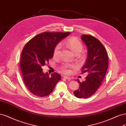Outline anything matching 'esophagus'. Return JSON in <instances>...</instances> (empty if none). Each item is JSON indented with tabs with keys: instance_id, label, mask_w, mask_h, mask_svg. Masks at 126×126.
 Segmentation results:
<instances>
[{
	"instance_id": "34e87169",
	"label": "esophagus",
	"mask_w": 126,
	"mask_h": 126,
	"mask_svg": "<svg viewBox=\"0 0 126 126\" xmlns=\"http://www.w3.org/2000/svg\"><path fill=\"white\" fill-rule=\"evenodd\" d=\"M64 78L66 79H67V80H71V78H70V77L66 76H64Z\"/></svg>"
}]
</instances>
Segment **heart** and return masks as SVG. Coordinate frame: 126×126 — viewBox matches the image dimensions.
<instances>
[{"label":"heart","instance_id":"1","mask_svg":"<svg viewBox=\"0 0 126 126\" xmlns=\"http://www.w3.org/2000/svg\"><path fill=\"white\" fill-rule=\"evenodd\" d=\"M65 43L68 47L74 53H80L83 48V45L79 40L74 37H72L67 39L65 41ZM61 45L57 44L55 47L53 51V56H58L60 52ZM74 65L68 63L63 64L59 68L60 71L64 74H69L71 71V68H73Z\"/></svg>","mask_w":126,"mask_h":126}]
</instances>
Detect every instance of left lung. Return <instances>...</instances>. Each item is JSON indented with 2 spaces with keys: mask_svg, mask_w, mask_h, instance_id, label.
Wrapping results in <instances>:
<instances>
[{
  "mask_svg": "<svg viewBox=\"0 0 126 126\" xmlns=\"http://www.w3.org/2000/svg\"><path fill=\"white\" fill-rule=\"evenodd\" d=\"M87 48L86 62L82 68V73H88L85 81L80 82L79 87L74 95L79 98H87L97 91L106 74L108 65V56L106 48L99 40L91 35L81 36Z\"/></svg>",
  "mask_w": 126,
  "mask_h": 126,
  "instance_id": "left-lung-1",
  "label": "left lung"
}]
</instances>
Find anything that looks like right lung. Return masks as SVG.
<instances>
[{
	"label": "right lung",
	"instance_id": "right-lung-1",
	"mask_svg": "<svg viewBox=\"0 0 126 126\" xmlns=\"http://www.w3.org/2000/svg\"><path fill=\"white\" fill-rule=\"evenodd\" d=\"M70 32H45L32 38L24 47L20 59L22 78L28 90L38 97L49 95L61 79L58 73H44L42 67L53 56L56 46Z\"/></svg>",
	"mask_w": 126,
	"mask_h": 126
}]
</instances>
